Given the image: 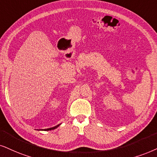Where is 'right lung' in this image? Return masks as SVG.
<instances>
[{"label":"right lung","instance_id":"obj_1","mask_svg":"<svg viewBox=\"0 0 157 157\" xmlns=\"http://www.w3.org/2000/svg\"><path fill=\"white\" fill-rule=\"evenodd\" d=\"M59 124H58V125H56V126H55V127H53V128H48V129H45V130H53V129H55V128H56L57 127H59Z\"/></svg>","mask_w":157,"mask_h":157}]
</instances>
